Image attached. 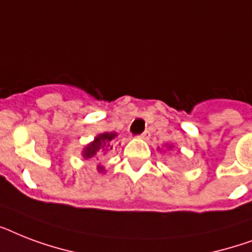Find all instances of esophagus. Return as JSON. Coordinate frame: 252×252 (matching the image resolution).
<instances>
[{
	"instance_id": "1",
	"label": "esophagus",
	"mask_w": 252,
	"mask_h": 252,
	"mask_svg": "<svg viewBox=\"0 0 252 252\" xmlns=\"http://www.w3.org/2000/svg\"><path fill=\"white\" fill-rule=\"evenodd\" d=\"M138 137L141 138V140H149V137H150L149 130H145V132H142V133L140 134V136H138Z\"/></svg>"
}]
</instances>
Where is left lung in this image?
Segmentation results:
<instances>
[{
	"mask_svg": "<svg viewBox=\"0 0 252 252\" xmlns=\"http://www.w3.org/2000/svg\"><path fill=\"white\" fill-rule=\"evenodd\" d=\"M170 148H171V146H170Z\"/></svg>",
	"mask_w": 252,
	"mask_h": 252,
	"instance_id": "8db88e82",
	"label": "left lung"
}]
</instances>
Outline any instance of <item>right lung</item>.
<instances>
[{"label":"right lung","mask_w":252,"mask_h":252,"mask_svg":"<svg viewBox=\"0 0 252 252\" xmlns=\"http://www.w3.org/2000/svg\"><path fill=\"white\" fill-rule=\"evenodd\" d=\"M116 136H118V134L112 133V132H111V133L104 132V133L98 134V136L94 138V141L90 142L89 145L84 148L82 156H84L85 159H93V158L98 157L100 154H104L108 149H112V146L110 145V142L114 141ZM98 171H104L102 166H98Z\"/></svg>","instance_id":"right-lung-1"}]
</instances>
